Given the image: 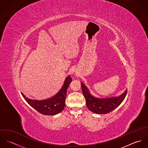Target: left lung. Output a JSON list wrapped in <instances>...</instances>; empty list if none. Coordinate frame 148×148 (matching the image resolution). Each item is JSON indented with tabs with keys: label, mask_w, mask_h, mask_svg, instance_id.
I'll return each mask as SVG.
<instances>
[{
	"label": "left lung",
	"mask_w": 148,
	"mask_h": 148,
	"mask_svg": "<svg viewBox=\"0 0 148 148\" xmlns=\"http://www.w3.org/2000/svg\"><path fill=\"white\" fill-rule=\"evenodd\" d=\"M81 84L87 108L89 110L97 114H104L112 112L120 105L127 94V90L124 93L119 97L99 99L92 96L85 85L83 83Z\"/></svg>",
	"instance_id": "8db88e82"
}]
</instances>
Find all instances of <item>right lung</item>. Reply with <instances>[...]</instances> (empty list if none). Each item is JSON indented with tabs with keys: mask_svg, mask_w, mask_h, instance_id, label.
I'll return each mask as SVG.
<instances>
[{
	"mask_svg": "<svg viewBox=\"0 0 148 148\" xmlns=\"http://www.w3.org/2000/svg\"><path fill=\"white\" fill-rule=\"evenodd\" d=\"M72 82L71 77L68 76L60 90L53 97L45 100H34L28 99L21 93L25 101L33 108L44 115H55L62 111L65 106L66 90Z\"/></svg>",
	"mask_w": 148,
	"mask_h": 148,
	"instance_id": "add662e5",
	"label": "right lung"
}]
</instances>
